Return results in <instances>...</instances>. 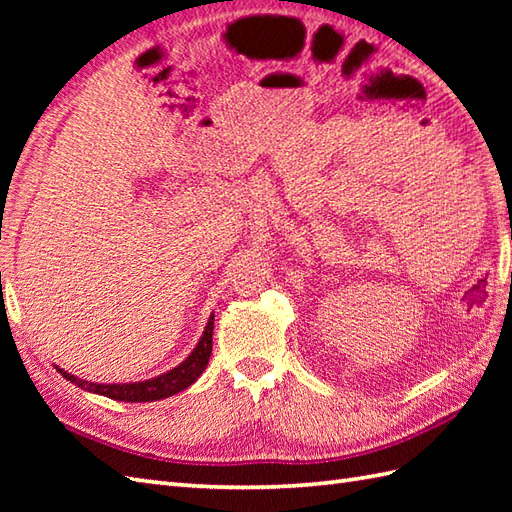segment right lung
I'll use <instances>...</instances> for the list:
<instances>
[{
  "label": "right lung",
  "mask_w": 512,
  "mask_h": 512,
  "mask_svg": "<svg viewBox=\"0 0 512 512\" xmlns=\"http://www.w3.org/2000/svg\"><path fill=\"white\" fill-rule=\"evenodd\" d=\"M211 350H213V314L209 323H206L202 339L198 341V345H195V350L189 354L187 361H182L178 367H173L171 372L162 374L158 378L143 380V383L103 385V383H88V380L76 378L68 372H63L59 367L57 372H61V376L65 380H70V383H74L76 387L88 389L92 394H101V396L123 400V402H154V400L169 398L173 394H178V391L187 389L189 385H193L206 369V365H209Z\"/></svg>",
  "instance_id": "1"
}]
</instances>
